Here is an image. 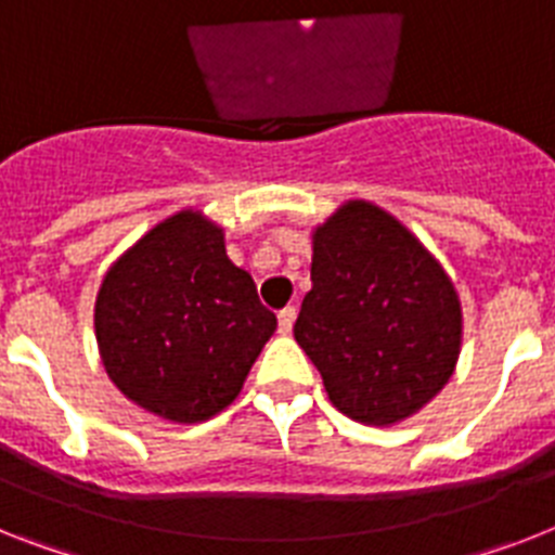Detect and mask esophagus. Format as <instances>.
<instances>
[{"instance_id":"obj_1","label":"esophagus","mask_w":555,"mask_h":555,"mask_svg":"<svg viewBox=\"0 0 555 555\" xmlns=\"http://www.w3.org/2000/svg\"><path fill=\"white\" fill-rule=\"evenodd\" d=\"M279 333L287 335L293 330V321H296V307H285V310H279Z\"/></svg>"}]
</instances>
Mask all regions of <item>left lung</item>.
<instances>
[{
  "mask_svg": "<svg viewBox=\"0 0 555 555\" xmlns=\"http://www.w3.org/2000/svg\"><path fill=\"white\" fill-rule=\"evenodd\" d=\"M310 279L293 335L338 412L395 426L449 384L463 344L460 296L392 214L347 199L313 231Z\"/></svg>",
  "mask_w": 555,
  "mask_h": 555,
  "instance_id": "1",
  "label": "left lung"
}]
</instances>
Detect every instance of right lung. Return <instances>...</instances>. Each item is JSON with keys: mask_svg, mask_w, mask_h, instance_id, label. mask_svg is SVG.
I'll use <instances>...</instances> for the list:
<instances>
[{"mask_svg": "<svg viewBox=\"0 0 555 555\" xmlns=\"http://www.w3.org/2000/svg\"><path fill=\"white\" fill-rule=\"evenodd\" d=\"M276 330L225 234L185 208L157 222L106 270L95 299L101 364L134 406L203 423L234 403Z\"/></svg>", "mask_w": 555, "mask_h": 555, "instance_id": "obj_1", "label": "right lung"}]
</instances>
